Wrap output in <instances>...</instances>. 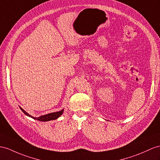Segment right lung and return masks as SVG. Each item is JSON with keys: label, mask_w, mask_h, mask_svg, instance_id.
<instances>
[{"label": "right lung", "mask_w": 160, "mask_h": 160, "mask_svg": "<svg viewBox=\"0 0 160 160\" xmlns=\"http://www.w3.org/2000/svg\"><path fill=\"white\" fill-rule=\"evenodd\" d=\"M20 109H22V111L24 113H25L26 116H29L32 118H33V119H34V120H37L38 121H41V122H47V121H50V120H56L59 117H60L61 115H62V113H63V111H64V109H63L62 110H61V111H59V112H53V113H48V114H46V115H44V116H41L38 118H35V117L30 116V114H28L26 111H24V110L22 108H20Z\"/></svg>", "instance_id": "right-lung-1"}]
</instances>
